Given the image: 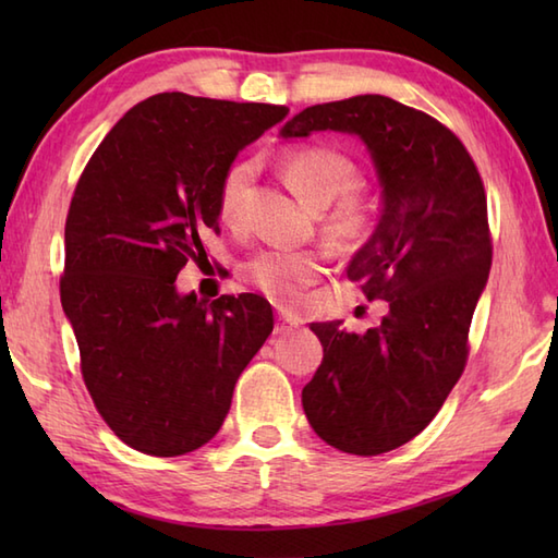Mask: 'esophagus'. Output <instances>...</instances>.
<instances>
[{
	"mask_svg": "<svg viewBox=\"0 0 558 558\" xmlns=\"http://www.w3.org/2000/svg\"><path fill=\"white\" fill-rule=\"evenodd\" d=\"M298 326H300V322H294V318L288 314L276 316V333H290V330H294Z\"/></svg>",
	"mask_w": 558,
	"mask_h": 558,
	"instance_id": "34e87169",
	"label": "esophagus"
}]
</instances>
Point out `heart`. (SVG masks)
<instances>
[{"label":"heart","mask_w":558,"mask_h":558,"mask_svg":"<svg viewBox=\"0 0 558 558\" xmlns=\"http://www.w3.org/2000/svg\"><path fill=\"white\" fill-rule=\"evenodd\" d=\"M280 170L304 204L324 208L318 228L336 254H354L372 242L378 230L376 198L360 184L357 162L328 146H298L280 156ZM252 162H234L222 172L216 192L220 222L240 228L246 216V196L252 189ZM324 276V256L318 252L264 248L246 260L244 278L270 302L294 306L306 288Z\"/></svg>","instance_id":"1"}]
</instances>
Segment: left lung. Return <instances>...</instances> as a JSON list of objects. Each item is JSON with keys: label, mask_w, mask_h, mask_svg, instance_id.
Instances as JSON below:
<instances>
[{"label": "left lung", "mask_w": 558, "mask_h": 558, "mask_svg": "<svg viewBox=\"0 0 558 558\" xmlns=\"http://www.w3.org/2000/svg\"><path fill=\"white\" fill-rule=\"evenodd\" d=\"M360 134L384 184V216L348 266L386 316L366 333L312 324L324 360L302 390L312 429L342 453L381 456L426 429L465 372L470 324L492 268L487 194L462 141L386 96L306 108L282 136Z\"/></svg>", "instance_id": "1"}]
</instances>
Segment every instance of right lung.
Here are the masks:
<instances>
[{"label":"right lung","mask_w":558,"mask_h":558,"mask_svg":"<svg viewBox=\"0 0 558 558\" xmlns=\"http://www.w3.org/2000/svg\"><path fill=\"white\" fill-rule=\"evenodd\" d=\"M288 112L158 93L110 129L78 177L59 294L93 405L141 453L174 458L208 444L270 336L258 294L206 304L177 294L174 280L189 260H208L222 172Z\"/></svg>","instance_id":"1"}]
</instances>
